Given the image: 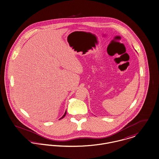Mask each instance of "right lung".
I'll use <instances>...</instances> for the list:
<instances>
[{"mask_svg": "<svg viewBox=\"0 0 159 159\" xmlns=\"http://www.w3.org/2000/svg\"><path fill=\"white\" fill-rule=\"evenodd\" d=\"M66 111H65V114H64V115L62 116L61 117V119H63L65 116V115H66Z\"/></svg>", "mask_w": 159, "mask_h": 159, "instance_id": "obj_1", "label": "right lung"}]
</instances>
